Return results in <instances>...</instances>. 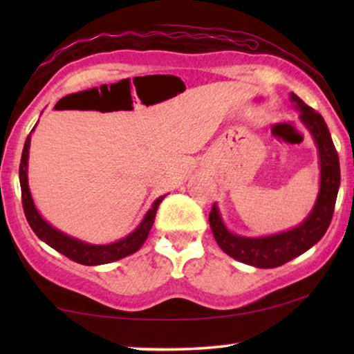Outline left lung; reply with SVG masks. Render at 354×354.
Returning <instances> with one entry per match:
<instances>
[{"label":"left lung","mask_w":354,"mask_h":354,"mask_svg":"<svg viewBox=\"0 0 354 354\" xmlns=\"http://www.w3.org/2000/svg\"><path fill=\"white\" fill-rule=\"evenodd\" d=\"M292 101L297 103L299 118L306 124L319 148L320 156V192L315 206L309 217L295 230L281 232L277 236L261 239H248L231 234L220 218L218 209L212 205L209 212V225L218 247L234 259L248 266L259 268H274L295 259L325 236L329 223L333 220L335 200L340 185V165L331 134L325 120L319 112L309 107L295 93Z\"/></svg>","instance_id":"left-lung-1"}]
</instances>
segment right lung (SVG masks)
Listing matches in <instances>:
<instances>
[{
    "label": "right lung",
    "mask_w": 354,
    "mask_h": 354,
    "mask_svg": "<svg viewBox=\"0 0 354 354\" xmlns=\"http://www.w3.org/2000/svg\"><path fill=\"white\" fill-rule=\"evenodd\" d=\"M61 101H59V103H61ZM29 142H31V134L26 137L25 147H23L21 162H20V187H21L23 211H25L28 223L32 227L35 236L41 239L46 245H50L51 248L59 251L61 254L67 256L68 259L75 261L77 263H82V266H101V263H109L113 261H118L122 259V257H127L129 254L136 253V251L142 247L143 242L147 241L148 232L154 223V217H156V212H158L159 203L164 200L165 195L159 196V198L153 203L151 209L147 212L145 218L142 220V223L137 226L129 236L122 239V241L111 245H88L81 241H76V239L64 234V232L55 230L51 225H48L46 221L40 217V214L34 206L31 194H29L28 173H26Z\"/></svg>",
    "instance_id": "1"
}]
</instances>
